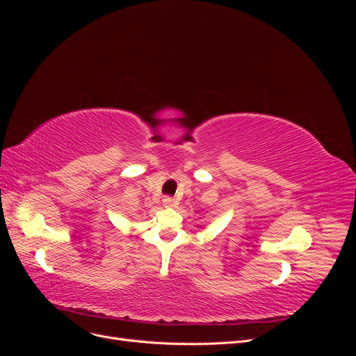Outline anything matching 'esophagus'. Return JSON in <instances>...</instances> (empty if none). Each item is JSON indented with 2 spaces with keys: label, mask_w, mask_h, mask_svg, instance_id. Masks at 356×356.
I'll return each mask as SVG.
<instances>
[{
  "label": "esophagus",
  "mask_w": 356,
  "mask_h": 356,
  "mask_svg": "<svg viewBox=\"0 0 356 356\" xmlns=\"http://www.w3.org/2000/svg\"><path fill=\"white\" fill-rule=\"evenodd\" d=\"M163 204H165L166 208L175 207V199H174V197H170V196H165V199H163Z\"/></svg>",
  "instance_id": "34e87169"
}]
</instances>
